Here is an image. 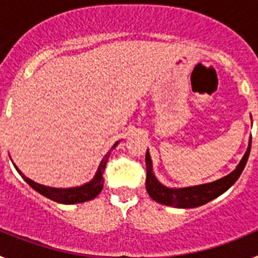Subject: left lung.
<instances>
[{
	"label": "left lung",
	"mask_w": 258,
	"mask_h": 258,
	"mask_svg": "<svg viewBox=\"0 0 258 258\" xmlns=\"http://www.w3.org/2000/svg\"><path fill=\"white\" fill-rule=\"evenodd\" d=\"M250 142H252V140H249L248 149L240 163L238 164L235 170H232L229 175H225L223 178L211 182V183L198 184V186L183 188H169L157 181L155 174L152 173V161L149 150H147V152H146V168H147L146 190L155 202L164 204V206L174 207V208H195V207L207 204L208 202L216 199L217 197L222 195L225 191L229 190L232 184L235 183L236 179L240 177L241 172L247 164L248 157H249Z\"/></svg>",
	"instance_id": "1"
}]
</instances>
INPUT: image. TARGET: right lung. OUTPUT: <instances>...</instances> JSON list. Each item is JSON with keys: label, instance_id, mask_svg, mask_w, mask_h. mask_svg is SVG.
I'll list each match as a JSON object with an SVG mask.
<instances>
[{"label": "right lung", "instance_id": "obj_1", "mask_svg": "<svg viewBox=\"0 0 258 258\" xmlns=\"http://www.w3.org/2000/svg\"><path fill=\"white\" fill-rule=\"evenodd\" d=\"M118 142H116L113 145V147L111 150H113L117 146ZM111 155V151L106 155V156L102 159L101 164H99V168H98L97 173H95L94 178L92 179L88 183L83 184V186H79V187H70V188H55V187H49V186H44V184H40L37 182L32 181L28 177L23 174L19 169L15 166V169L18 170L22 178L27 182V183L31 186L33 190H36L37 192H40L41 195H44L45 198L50 200H54L56 203H61V204H76V203H84L88 202V200L94 199L97 195H99V192L103 188V172L104 168H106V164L108 161V157Z\"/></svg>", "mask_w": 258, "mask_h": 258}]
</instances>
